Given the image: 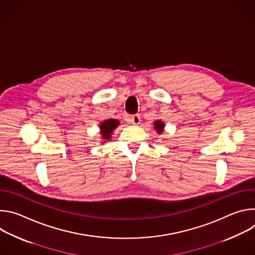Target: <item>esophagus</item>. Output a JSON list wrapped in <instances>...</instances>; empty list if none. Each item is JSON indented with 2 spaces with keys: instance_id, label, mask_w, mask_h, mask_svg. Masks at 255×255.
<instances>
[{
  "instance_id": "esophagus-1",
  "label": "esophagus",
  "mask_w": 255,
  "mask_h": 255,
  "mask_svg": "<svg viewBox=\"0 0 255 255\" xmlns=\"http://www.w3.org/2000/svg\"><path fill=\"white\" fill-rule=\"evenodd\" d=\"M141 119H140V116L138 114H135V115H131L129 118H128V122L133 124V125H138L140 123Z\"/></svg>"
}]
</instances>
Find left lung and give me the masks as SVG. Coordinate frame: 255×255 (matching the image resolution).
I'll use <instances>...</instances> for the list:
<instances>
[{
  "instance_id": "8db88e82",
  "label": "left lung",
  "mask_w": 255,
  "mask_h": 255,
  "mask_svg": "<svg viewBox=\"0 0 255 255\" xmlns=\"http://www.w3.org/2000/svg\"><path fill=\"white\" fill-rule=\"evenodd\" d=\"M154 127H155L156 130L160 133V132H162V130H163V123L160 122V121H156V122L154 123Z\"/></svg>"
}]
</instances>
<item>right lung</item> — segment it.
I'll return each mask as SVG.
<instances>
[{
	"mask_svg": "<svg viewBox=\"0 0 255 255\" xmlns=\"http://www.w3.org/2000/svg\"><path fill=\"white\" fill-rule=\"evenodd\" d=\"M119 125V122L115 119H110V120H106L100 125V128L102 130L103 137L105 139H109L111 136L112 131Z\"/></svg>",
	"mask_w": 255,
	"mask_h": 255,
	"instance_id": "right-lung-1",
	"label": "right lung"
}]
</instances>
